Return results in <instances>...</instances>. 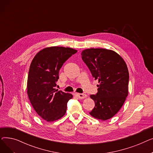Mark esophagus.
<instances>
[{
    "instance_id": "esophagus-1",
    "label": "esophagus",
    "mask_w": 153,
    "mask_h": 153,
    "mask_svg": "<svg viewBox=\"0 0 153 153\" xmlns=\"http://www.w3.org/2000/svg\"><path fill=\"white\" fill-rule=\"evenodd\" d=\"M76 95L77 96V97H78V98H79L80 99H83L87 97V95L85 94H76Z\"/></svg>"
}]
</instances>
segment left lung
<instances>
[{
    "instance_id": "8db88e82",
    "label": "left lung",
    "mask_w": 153,
    "mask_h": 153,
    "mask_svg": "<svg viewBox=\"0 0 153 153\" xmlns=\"http://www.w3.org/2000/svg\"><path fill=\"white\" fill-rule=\"evenodd\" d=\"M81 56L93 77L99 82L97 93L90 96L95 107L89 114L95 118L108 120L121 108L128 95L126 64L116 52L103 48L85 50Z\"/></svg>"
}]
</instances>
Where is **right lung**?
<instances>
[{"instance_id": "right-lung-1", "label": "right lung", "mask_w": 153, "mask_h": 153, "mask_svg": "<svg viewBox=\"0 0 153 153\" xmlns=\"http://www.w3.org/2000/svg\"><path fill=\"white\" fill-rule=\"evenodd\" d=\"M77 50L53 46L38 52L32 60L28 72L27 94L36 113L47 122L65 115L68 102L72 95L55 89L59 71L63 64Z\"/></svg>"}]
</instances>
